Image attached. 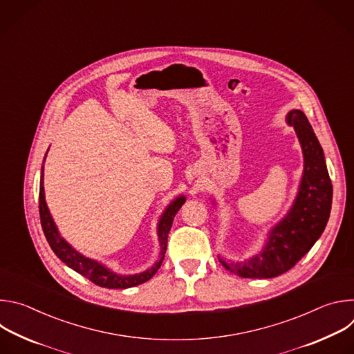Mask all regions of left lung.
<instances>
[{
    "mask_svg": "<svg viewBox=\"0 0 354 354\" xmlns=\"http://www.w3.org/2000/svg\"><path fill=\"white\" fill-rule=\"evenodd\" d=\"M286 122L294 127L304 156V172L294 203L284 218L269 232L261 254L245 262H220L231 273L245 279H272L290 270L322 235L332 207V182L324 149L307 119L298 109Z\"/></svg>",
    "mask_w": 354,
    "mask_h": 354,
    "instance_id": "left-lung-1",
    "label": "left lung"
}]
</instances>
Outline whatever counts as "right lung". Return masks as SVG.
<instances>
[{
  "instance_id": "right-lung-1",
  "label": "right lung",
  "mask_w": 354,
  "mask_h": 354,
  "mask_svg": "<svg viewBox=\"0 0 354 354\" xmlns=\"http://www.w3.org/2000/svg\"><path fill=\"white\" fill-rule=\"evenodd\" d=\"M47 154V153H46ZM46 160V156H44ZM186 201L185 196L176 197L174 201H171L169 206L165 209L162 213L160 221H158V241L161 246L160 252V259L156 262L154 266H151L148 270L138 273V274H118L116 272L108 269L102 263H99L97 261L85 258L81 255L80 252H77L59 232L53 217L50 216V212L46 205V198H44V187H43V167H41V175H40V189H39V213H40V223L41 228L44 232V236L50 245V248L53 249L57 258L64 262L68 268L75 270L77 273L82 274L96 286L105 287V288H130L134 286H138L144 281H148L151 277H153L158 269L161 268V263L164 261L165 252H167V243H168V234L172 227V221L175 214L179 212V209L183 206Z\"/></svg>"
}]
</instances>
